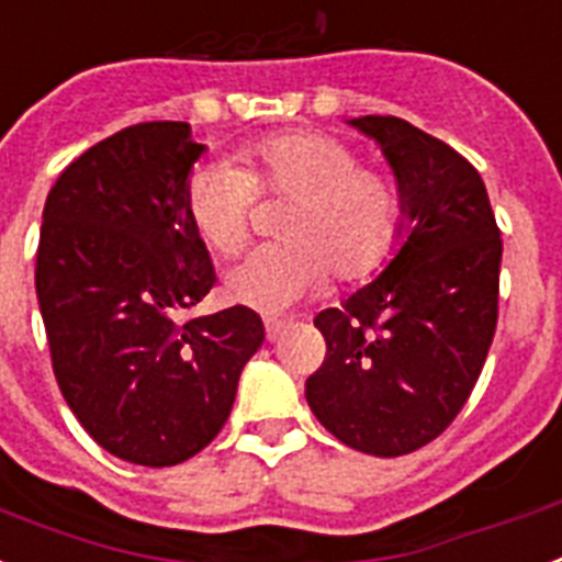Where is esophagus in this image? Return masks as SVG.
<instances>
[{"instance_id": "obj_1", "label": "esophagus", "mask_w": 562, "mask_h": 562, "mask_svg": "<svg viewBox=\"0 0 562 562\" xmlns=\"http://www.w3.org/2000/svg\"><path fill=\"white\" fill-rule=\"evenodd\" d=\"M286 327H290V324L281 322V318H263V330H267V338H270V341L281 338V333H284Z\"/></svg>"}]
</instances>
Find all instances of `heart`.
I'll return each mask as SVG.
<instances>
[{"label":"heart","instance_id":"1","mask_svg":"<svg viewBox=\"0 0 562 562\" xmlns=\"http://www.w3.org/2000/svg\"><path fill=\"white\" fill-rule=\"evenodd\" d=\"M240 160L244 169L198 166L183 189L194 232L226 258L247 244L258 198L290 203L278 217L281 244L255 249L226 276L232 301L284 313L322 290L330 270L338 281H356L387 258L405 217V194L393 171L359 164L350 143L295 128L252 140Z\"/></svg>","mask_w":562,"mask_h":562}]
</instances>
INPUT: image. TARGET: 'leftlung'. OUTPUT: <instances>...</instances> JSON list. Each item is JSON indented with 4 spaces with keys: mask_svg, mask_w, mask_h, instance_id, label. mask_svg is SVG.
Wrapping results in <instances>:
<instances>
[{
    "mask_svg": "<svg viewBox=\"0 0 562 562\" xmlns=\"http://www.w3.org/2000/svg\"><path fill=\"white\" fill-rule=\"evenodd\" d=\"M396 171L411 235L373 284L315 315L327 356L307 379L338 442L405 457L434 442L474 391L499 313L503 238L480 171L398 117H359Z\"/></svg>",
    "mask_w": 562,
    "mask_h": 562,
    "instance_id": "left-lung-1",
    "label": "left lung"
}]
</instances>
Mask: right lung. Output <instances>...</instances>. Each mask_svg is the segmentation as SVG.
<instances>
[{
  "label": "right lung",
  "instance_id": "add662e5",
  "mask_svg": "<svg viewBox=\"0 0 562 562\" xmlns=\"http://www.w3.org/2000/svg\"><path fill=\"white\" fill-rule=\"evenodd\" d=\"M201 151L187 123L128 125L65 166L42 209L34 278L50 368L91 439L134 465L203 451L263 345L240 304L178 322L215 284L183 206Z\"/></svg>",
  "mask_w": 562,
  "mask_h": 562
}]
</instances>
